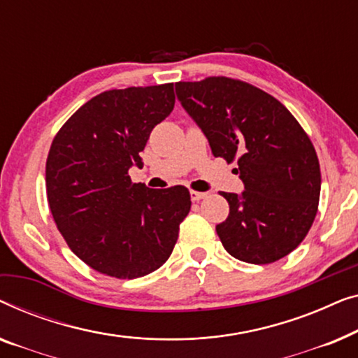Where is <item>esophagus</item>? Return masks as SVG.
<instances>
[{
    "mask_svg": "<svg viewBox=\"0 0 358 358\" xmlns=\"http://www.w3.org/2000/svg\"><path fill=\"white\" fill-rule=\"evenodd\" d=\"M189 196H191V201H199V199H204L208 194H206V193H199V191H193V189H191V191H189Z\"/></svg>",
    "mask_w": 358,
    "mask_h": 358,
    "instance_id": "esophagus-1",
    "label": "esophagus"
}]
</instances>
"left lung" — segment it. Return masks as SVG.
Returning <instances> with one entry per match:
<instances>
[{"label":"left lung","mask_w":358,"mask_h":358,"mask_svg":"<svg viewBox=\"0 0 358 358\" xmlns=\"http://www.w3.org/2000/svg\"><path fill=\"white\" fill-rule=\"evenodd\" d=\"M175 92L215 157L236 160L241 194L220 193L229 217L215 230L234 258L269 264L299 246L318 213L321 172L308 134L278 99L243 80L210 76Z\"/></svg>","instance_id":"obj_1"}]
</instances>
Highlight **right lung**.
<instances>
[{"instance_id":"obj_1","label":"right lung","mask_w":358,"mask_h":358,"mask_svg":"<svg viewBox=\"0 0 358 358\" xmlns=\"http://www.w3.org/2000/svg\"><path fill=\"white\" fill-rule=\"evenodd\" d=\"M173 84L112 89L85 102L50 145L45 185L57 227L74 255L100 274L136 279L159 269L191 209L185 186L150 189L143 169L150 131L173 110Z\"/></svg>"}]
</instances>
